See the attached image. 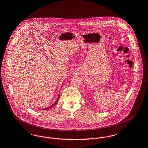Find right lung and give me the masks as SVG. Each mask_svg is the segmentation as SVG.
<instances>
[{
    "label": "right lung",
    "mask_w": 148,
    "mask_h": 148,
    "mask_svg": "<svg viewBox=\"0 0 148 148\" xmlns=\"http://www.w3.org/2000/svg\"><path fill=\"white\" fill-rule=\"evenodd\" d=\"M59 97H60V94H59V95H58V98L57 99V100H56V103H54L53 105H51V106H50L49 107H48V108H43V109H42V110H46V109H49L50 108H51V107H53V106H54V105H56V103L58 102V100H59Z\"/></svg>",
    "instance_id": "right-lung-1"
}]
</instances>
